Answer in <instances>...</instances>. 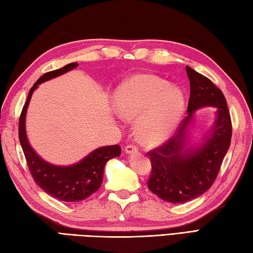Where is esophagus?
Returning <instances> with one entry per match:
<instances>
[{"instance_id": "1", "label": "esophagus", "mask_w": 253, "mask_h": 253, "mask_svg": "<svg viewBox=\"0 0 253 253\" xmlns=\"http://www.w3.org/2000/svg\"><path fill=\"white\" fill-rule=\"evenodd\" d=\"M125 151H126V153H127V154H134V153H136V152L138 151V149H137V146H136V145H134V144L128 143L127 145L126 146Z\"/></svg>"}]
</instances>
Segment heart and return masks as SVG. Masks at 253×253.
<instances>
[{
  "instance_id": "b5f03b06",
  "label": "heart",
  "mask_w": 253,
  "mask_h": 253,
  "mask_svg": "<svg viewBox=\"0 0 253 253\" xmlns=\"http://www.w3.org/2000/svg\"><path fill=\"white\" fill-rule=\"evenodd\" d=\"M112 105L126 120L137 119L140 140L158 145L172 135L184 111V97L177 87L148 74L134 75L113 91Z\"/></svg>"
}]
</instances>
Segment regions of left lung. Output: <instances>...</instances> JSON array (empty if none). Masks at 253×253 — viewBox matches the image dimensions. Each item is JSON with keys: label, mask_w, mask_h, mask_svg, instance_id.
<instances>
[{"label": "left lung", "mask_w": 253, "mask_h": 253, "mask_svg": "<svg viewBox=\"0 0 253 253\" xmlns=\"http://www.w3.org/2000/svg\"><path fill=\"white\" fill-rule=\"evenodd\" d=\"M190 81L188 116L177 134L147 153L152 170L147 187L158 198L171 203H184L200 197L212 187L227 153L233 126L225 96L208 77L185 66ZM218 108L211 136L197 150L183 149L186 126L201 106Z\"/></svg>", "instance_id": "obj_1"}]
</instances>
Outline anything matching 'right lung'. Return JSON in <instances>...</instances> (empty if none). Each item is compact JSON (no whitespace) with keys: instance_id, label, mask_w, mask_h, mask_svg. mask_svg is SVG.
I'll use <instances>...</instances> for the list:
<instances>
[{"instance_id":"obj_1","label":"right lung","mask_w":253,"mask_h":253,"mask_svg":"<svg viewBox=\"0 0 253 253\" xmlns=\"http://www.w3.org/2000/svg\"><path fill=\"white\" fill-rule=\"evenodd\" d=\"M76 66H79V64L70 63L63 68L48 72L41 76L29 90L18 122L19 142L35 182L51 197L64 201V202H79L96 192L101 187L106 163L121 154L119 145L104 146L95 149L88 156L73 166L61 167L45 163L30 147L27 136H26L25 118L34 90L37 88L39 84L64 74L75 69Z\"/></svg>"}]
</instances>
